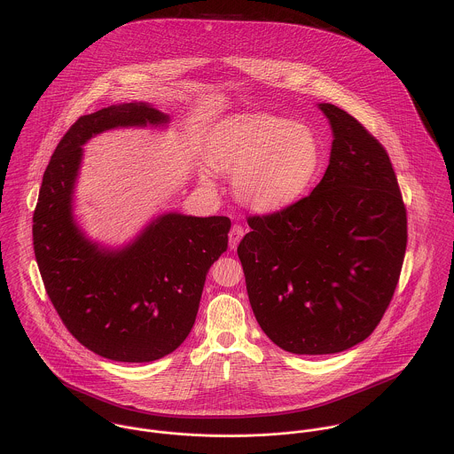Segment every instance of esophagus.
<instances>
[{"label": "esophagus", "instance_id": "1", "mask_svg": "<svg viewBox=\"0 0 454 454\" xmlns=\"http://www.w3.org/2000/svg\"><path fill=\"white\" fill-rule=\"evenodd\" d=\"M243 236H245V229L241 227V225H232V229H231V232H229V248L231 250H236L238 248V245H239V241L243 239Z\"/></svg>", "mask_w": 454, "mask_h": 454}]
</instances>
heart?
<instances>
[{
	"mask_svg": "<svg viewBox=\"0 0 454 454\" xmlns=\"http://www.w3.org/2000/svg\"><path fill=\"white\" fill-rule=\"evenodd\" d=\"M199 180L213 191L211 168L232 173V192L255 211H278L295 202L315 180L322 148L301 122L270 114H239L222 121L206 141Z\"/></svg>",
	"mask_w": 454,
	"mask_h": 454,
	"instance_id": "obj_1",
	"label": "heart"
}]
</instances>
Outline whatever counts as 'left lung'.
I'll return each instance as SVG.
<instances>
[{
	"mask_svg": "<svg viewBox=\"0 0 454 454\" xmlns=\"http://www.w3.org/2000/svg\"><path fill=\"white\" fill-rule=\"evenodd\" d=\"M320 108L333 132L322 182L279 211L250 215L238 247L260 328L295 355L365 340L388 309L407 247L388 152L348 112Z\"/></svg>",
	"mask_w": 454,
	"mask_h": 454,
	"instance_id": "8db88e82",
	"label": "left lung"
}]
</instances>
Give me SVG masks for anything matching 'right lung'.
<instances>
[{"label": "right lung", "mask_w": 454, "mask_h": 454, "mask_svg": "<svg viewBox=\"0 0 454 454\" xmlns=\"http://www.w3.org/2000/svg\"><path fill=\"white\" fill-rule=\"evenodd\" d=\"M166 122L143 103L80 117L51 157L33 213L35 257L51 302L82 346L115 362L173 353L194 326L211 263L227 250V216L168 213L117 252L90 243L73 220L82 145L103 130Z\"/></svg>", "instance_id": "1"}]
</instances>
